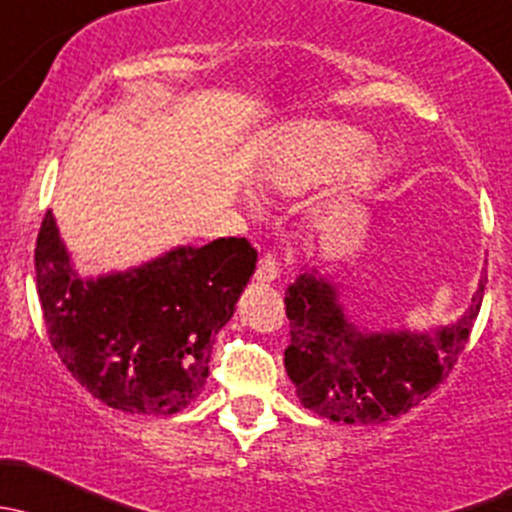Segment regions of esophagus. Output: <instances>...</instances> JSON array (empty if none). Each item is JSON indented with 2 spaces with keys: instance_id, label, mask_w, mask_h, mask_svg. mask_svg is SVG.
I'll use <instances>...</instances> for the list:
<instances>
[{
  "instance_id": "esophagus-1",
  "label": "esophagus",
  "mask_w": 512,
  "mask_h": 512,
  "mask_svg": "<svg viewBox=\"0 0 512 512\" xmlns=\"http://www.w3.org/2000/svg\"><path fill=\"white\" fill-rule=\"evenodd\" d=\"M278 273H281V266H278V258L276 254H263L261 261H258V268H256V283H273L278 278Z\"/></svg>"
}]
</instances>
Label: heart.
I'll return each mask as SVG.
<instances>
[{
  "mask_svg": "<svg viewBox=\"0 0 512 512\" xmlns=\"http://www.w3.org/2000/svg\"><path fill=\"white\" fill-rule=\"evenodd\" d=\"M367 147V138L340 123H313L293 130L281 152L263 170V182L281 192H300L345 170ZM377 175V162L365 160L352 170L350 187L362 189Z\"/></svg>",
  "mask_w": 512,
  "mask_h": 512,
  "instance_id": "obj_1",
  "label": "heart"
}]
</instances>
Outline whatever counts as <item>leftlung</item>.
Here are the masks:
<instances>
[{
    "label": "left lung",
    "instance_id": "1",
    "mask_svg": "<svg viewBox=\"0 0 512 512\" xmlns=\"http://www.w3.org/2000/svg\"><path fill=\"white\" fill-rule=\"evenodd\" d=\"M483 291L486 276L461 320L431 335L362 333L347 323L335 288L303 273L286 288L291 345L283 357L300 404L345 424H382L407 414L451 374Z\"/></svg>",
    "mask_w": 512,
    "mask_h": 512
}]
</instances>
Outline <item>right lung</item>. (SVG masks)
Segmentation results:
<instances>
[{"instance_id": "1", "label": "right lung", "mask_w": 512, "mask_h": 512, "mask_svg": "<svg viewBox=\"0 0 512 512\" xmlns=\"http://www.w3.org/2000/svg\"><path fill=\"white\" fill-rule=\"evenodd\" d=\"M249 239L170 251L128 273L81 281L51 212L34 266L51 347L88 394L128 414H177L202 394L214 340L254 276Z\"/></svg>"}]
</instances>
